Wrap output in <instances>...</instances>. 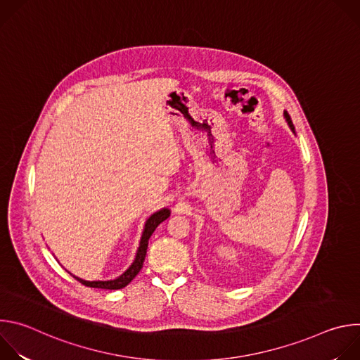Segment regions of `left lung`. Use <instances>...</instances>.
<instances>
[{"mask_svg": "<svg viewBox=\"0 0 360 360\" xmlns=\"http://www.w3.org/2000/svg\"><path fill=\"white\" fill-rule=\"evenodd\" d=\"M285 118H286V121H288V124H289V127H290V129L295 132V127H293V124H292V120H290V117H289V114L285 111Z\"/></svg>", "mask_w": 360, "mask_h": 360, "instance_id": "obj_1", "label": "left lung"}]
</instances>
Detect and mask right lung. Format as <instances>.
<instances>
[{
	"instance_id": "add662e5",
	"label": "right lung",
	"mask_w": 360,
	"mask_h": 360,
	"mask_svg": "<svg viewBox=\"0 0 360 360\" xmlns=\"http://www.w3.org/2000/svg\"><path fill=\"white\" fill-rule=\"evenodd\" d=\"M169 217V210H161L158 212H155L153 215L149 217V219L146 221L145 224V229H143V233H142V238H141V242H139V248H138V252H136V256H135V261L132 262V265L117 279L114 281H84L81 278H77L74 276L78 282H81L82 285L88 286V288H99V289H122L125 288L136 275L138 272L142 269V265H143V261H145V255H146V248H148V240L150 238V235L153 233V231L157 229V226L164 222L167 218Z\"/></svg>"
}]
</instances>
